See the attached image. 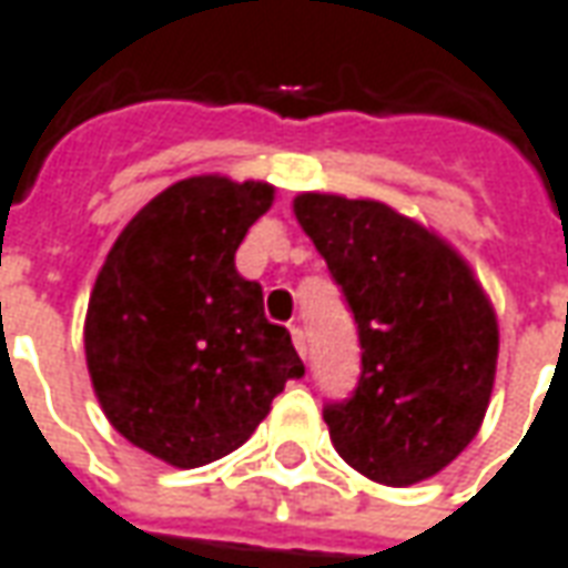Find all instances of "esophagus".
Segmentation results:
<instances>
[{"mask_svg": "<svg viewBox=\"0 0 568 568\" xmlns=\"http://www.w3.org/2000/svg\"><path fill=\"white\" fill-rule=\"evenodd\" d=\"M291 336H293V345H296V352H300V357L308 355V345H305V333H303V327H300V324H293Z\"/></svg>", "mask_w": 568, "mask_h": 568, "instance_id": "34e87169", "label": "esophagus"}]
</instances>
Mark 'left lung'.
I'll use <instances>...</instances> for the list:
<instances>
[{
    "label": "left lung",
    "instance_id": "left-lung-1",
    "mask_svg": "<svg viewBox=\"0 0 568 568\" xmlns=\"http://www.w3.org/2000/svg\"><path fill=\"white\" fill-rule=\"evenodd\" d=\"M293 213L345 293L361 382L327 404L329 440L382 486L428 480L477 437L493 397L498 321L465 256L373 199L303 192Z\"/></svg>",
    "mask_w": 568,
    "mask_h": 568
}]
</instances>
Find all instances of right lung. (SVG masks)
<instances>
[{
    "instance_id": "add662e5",
    "label": "right lung",
    "mask_w": 568,
    "mask_h": 568,
    "mask_svg": "<svg viewBox=\"0 0 568 568\" xmlns=\"http://www.w3.org/2000/svg\"><path fill=\"white\" fill-rule=\"evenodd\" d=\"M272 201L263 180H180L136 211L94 281L84 315L94 394L124 440L174 468L239 449L305 373L291 333L265 321L263 287L235 268Z\"/></svg>"
}]
</instances>
